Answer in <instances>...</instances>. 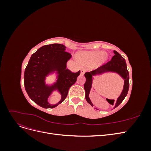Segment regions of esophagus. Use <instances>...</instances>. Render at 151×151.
I'll use <instances>...</instances> for the list:
<instances>
[{
    "instance_id": "34e87169",
    "label": "esophagus",
    "mask_w": 151,
    "mask_h": 151,
    "mask_svg": "<svg viewBox=\"0 0 151 151\" xmlns=\"http://www.w3.org/2000/svg\"><path fill=\"white\" fill-rule=\"evenodd\" d=\"M85 72H86V70L84 69V68H81V76H83Z\"/></svg>"
}]
</instances>
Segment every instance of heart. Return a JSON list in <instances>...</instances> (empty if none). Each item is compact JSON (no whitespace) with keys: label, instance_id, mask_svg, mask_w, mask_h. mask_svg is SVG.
Segmentation results:
<instances>
[{"label":"heart","instance_id":"1","mask_svg":"<svg viewBox=\"0 0 151 151\" xmlns=\"http://www.w3.org/2000/svg\"><path fill=\"white\" fill-rule=\"evenodd\" d=\"M79 62L84 65L91 66L94 64L101 65L106 62L108 58L107 53L103 51L83 52L79 54Z\"/></svg>","mask_w":151,"mask_h":151}]
</instances>
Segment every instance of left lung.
Masks as SVG:
<instances>
[{
	"mask_svg": "<svg viewBox=\"0 0 151 151\" xmlns=\"http://www.w3.org/2000/svg\"><path fill=\"white\" fill-rule=\"evenodd\" d=\"M113 53L115 54V55L112 57L111 60L109 62L106 63L105 65H103V66L99 67L96 70L86 72L84 74L86 79V83L84 85V88L86 92V99L87 102L90 104L92 106H93L94 105L89 98V93L91 88H92L93 82L94 79V77L101 76L104 74H106V73H114V74H116L120 76L121 78L124 81L122 91L119 96L118 97L116 102H115L113 109L117 107L123 101V99H125L128 93V91H129V71L127 70V63L125 58L119 53L115 51V50H114ZM106 101L109 104H113L114 103V99H106Z\"/></svg>",
	"mask_w": 151,
	"mask_h": 151,
	"instance_id": "obj_1",
	"label": "left lung"
}]
</instances>
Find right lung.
Masks as SVG:
<instances>
[{
  "instance_id": "right-lung-1",
  "label": "right lung",
  "mask_w": 151,
  "mask_h": 151,
  "mask_svg": "<svg viewBox=\"0 0 151 151\" xmlns=\"http://www.w3.org/2000/svg\"><path fill=\"white\" fill-rule=\"evenodd\" d=\"M62 44L47 45L40 48L32 55L24 71V87L27 94L33 101L44 108H53L66 98L70 87L75 84L81 71L72 72L67 68V63L72 55L65 51ZM54 75L52 83L46 82L48 76ZM54 92L61 96L55 105L48 102V98Z\"/></svg>"
}]
</instances>
